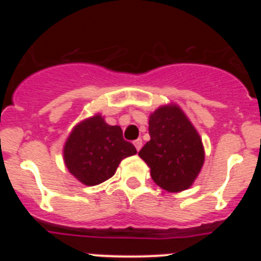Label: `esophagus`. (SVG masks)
I'll use <instances>...</instances> for the list:
<instances>
[{
    "instance_id": "1",
    "label": "esophagus",
    "mask_w": 261,
    "mask_h": 261,
    "mask_svg": "<svg viewBox=\"0 0 261 261\" xmlns=\"http://www.w3.org/2000/svg\"><path fill=\"white\" fill-rule=\"evenodd\" d=\"M133 144H135L136 149H137V151H138L142 147V140L141 138H137V140H135V142H133Z\"/></svg>"
}]
</instances>
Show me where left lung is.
Listing matches in <instances>:
<instances>
[{
    "mask_svg": "<svg viewBox=\"0 0 261 261\" xmlns=\"http://www.w3.org/2000/svg\"><path fill=\"white\" fill-rule=\"evenodd\" d=\"M147 141L138 155L150 167L153 180L168 192L192 186L204 163V147L183 111L165 106L150 115Z\"/></svg>",
    "mask_w": 261,
    "mask_h": 261,
    "instance_id": "1",
    "label": "left lung"
}]
</instances>
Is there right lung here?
Here are the masks:
<instances>
[{"label": "right lung", "mask_w": 261, "mask_h": 261, "mask_svg": "<svg viewBox=\"0 0 261 261\" xmlns=\"http://www.w3.org/2000/svg\"><path fill=\"white\" fill-rule=\"evenodd\" d=\"M137 153L133 144L125 141L123 130L108 125L100 115L78 124L64 147V159L69 171L86 186H96L116 172L124 158Z\"/></svg>", "instance_id": "right-lung-1"}]
</instances>
